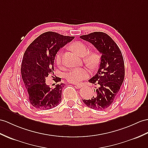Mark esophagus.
Wrapping results in <instances>:
<instances>
[{"mask_svg": "<svg viewBox=\"0 0 148 148\" xmlns=\"http://www.w3.org/2000/svg\"><path fill=\"white\" fill-rule=\"evenodd\" d=\"M77 88H82L83 87V85L81 84H73Z\"/></svg>", "mask_w": 148, "mask_h": 148, "instance_id": "obj_1", "label": "esophagus"}]
</instances>
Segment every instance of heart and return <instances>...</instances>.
Listing matches in <instances>:
<instances>
[{
    "label": "heart",
    "mask_w": 148,
    "mask_h": 148,
    "mask_svg": "<svg viewBox=\"0 0 148 148\" xmlns=\"http://www.w3.org/2000/svg\"><path fill=\"white\" fill-rule=\"evenodd\" d=\"M70 48L73 51L83 58L84 62L91 70H95L98 67L100 62L99 54L95 51H89L88 47L84 42L80 41L74 42L70 45ZM62 53H57L55 56V62L58 66L62 64ZM89 75V71L85 68H72L66 75V78L70 83H78L86 78Z\"/></svg>",
    "instance_id": "b5f03b06"
}]
</instances>
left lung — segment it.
Here are the masks:
<instances>
[{
  "label": "left lung",
  "mask_w": 148,
  "mask_h": 148,
  "mask_svg": "<svg viewBox=\"0 0 148 148\" xmlns=\"http://www.w3.org/2000/svg\"><path fill=\"white\" fill-rule=\"evenodd\" d=\"M80 38L92 43L102 54L98 72L89 80V82L97 86L94 95L90 99L83 100V102L91 109L106 110L116 98L124 81L123 56L116 43L105 32H93Z\"/></svg>",
  "instance_id": "8db88e82"
}]
</instances>
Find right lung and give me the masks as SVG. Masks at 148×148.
I'll return each instance as SVG.
<instances>
[{
	"label": "right lung",
	"instance_id": "1",
	"mask_svg": "<svg viewBox=\"0 0 148 148\" xmlns=\"http://www.w3.org/2000/svg\"><path fill=\"white\" fill-rule=\"evenodd\" d=\"M74 38V36L48 31L39 36L27 48L21 64V75L29 100L36 109H52L62 100L64 84H57L55 88H50L45 83L46 78L54 74V60L56 53ZM60 79L57 77L54 80L57 83L61 82Z\"/></svg>",
	"mask_w": 148,
	"mask_h": 148
}]
</instances>
